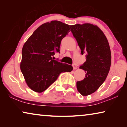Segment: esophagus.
<instances>
[{
    "label": "esophagus",
    "mask_w": 127,
    "mask_h": 127,
    "mask_svg": "<svg viewBox=\"0 0 127 127\" xmlns=\"http://www.w3.org/2000/svg\"><path fill=\"white\" fill-rule=\"evenodd\" d=\"M72 66H73V69H77V66L76 65V64H73L72 65Z\"/></svg>",
    "instance_id": "34e87169"
}]
</instances>
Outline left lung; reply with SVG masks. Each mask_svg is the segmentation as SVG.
Masks as SVG:
<instances>
[{
  "instance_id": "left-lung-1",
  "label": "left lung",
  "mask_w": 127,
  "mask_h": 127,
  "mask_svg": "<svg viewBox=\"0 0 127 127\" xmlns=\"http://www.w3.org/2000/svg\"><path fill=\"white\" fill-rule=\"evenodd\" d=\"M70 31L86 61L79 68L86 72L83 80L77 82L78 91L83 96L95 92L105 79L111 65V51L106 36L97 26L90 23L69 26Z\"/></svg>"
}]
</instances>
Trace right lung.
Returning a JSON list of instances; mask_svg holds the SVG:
<instances>
[{
  "mask_svg": "<svg viewBox=\"0 0 127 127\" xmlns=\"http://www.w3.org/2000/svg\"><path fill=\"white\" fill-rule=\"evenodd\" d=\"M69 31L68 25L52 21L41 25L25 42L20 68L27 85L33 91L42 92L61 73L73 70L72 65L52 58L55 52L60 53L61 41Z\"/></svg>",
  "mask_w": 127,
  "mask_h": 127,
  "instance_id": "obj_1",
  "label": "right lung"
}]
</instances>
